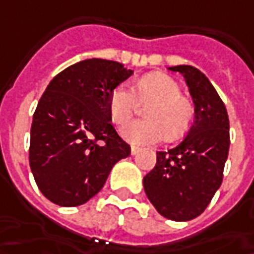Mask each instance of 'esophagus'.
<instances>
[{"mask_svg": "<svg viewBox=\"0 0 254 254\" xmlns=\"http://www.w3.org/2000/svg\"><path fill=\"white\" fill-rule=\"evenodd\" d=\"M139 150H140V149H139V147H136V146H132V147H130V153L133 154V156L139 153Z\"/></svg>", "mask_w": 254, "mask_h": 254, "instance_id": "34e87169", "label": "esophagus"}]
</instances>
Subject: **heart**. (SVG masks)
I'll return each instance as SVG.
<instances>
[{
	"label": "heart",
	"instance_id": "b5f03b06",
	"mask_svg": "<svg viewBox=\"0 0 254 254\" xmlns=\"http://www.w3.org/2000/svg\"><path fill=\"white\" fill-rule=\"evenodd\" d=\"M139 101L153 104L146 110L149 119L133 121L122 129V136L129 143L153 144L166 136L174 140L186 135L194 122V104L181 95L176 80L163 73L144 75L136 90L127 83L117 85L108 101L112 121L119 127L125 125L133 117Z\"/></svg>",
	"mask_w": 254,
	"mask_h": 254
}]
</instances>
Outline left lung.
<instances>
[{"label":"left lung","mask_w":254,"mask_h":254,"mask_svg":"<svg viewBox=\"0 0 254 254\" xmlns=\"http://www.w3.org/2000/svg\"><path fill=\"white\" fill-rule=\"evenodd\" d=\"M186 78L195 117L186 137L157 152L153 170L143 177L144 192L164 218L184 222L197 218L222 184L229 153V118L225 104L204 73L187 64L169 67Z\"/></svg>","instance_id":"left-lung-1"}]
</instances>
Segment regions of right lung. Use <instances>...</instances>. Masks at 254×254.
I'll return each mask as SVG.
<instances>
[{"label": "right lung", "instance_id": "add662e5", "mask_svg": "<svg viewBox=\"0 0 254 254\" xmlns=\"http://www.w3.org/2000/svg\"><path fill=\"white\" fill-rule=\"evenodd\" d=\"M133 74L124 64L87 59L50 81L33 114L29 164L40 192L60 206L85 204L112 167L130 154L111 125V91Z\"/></svg>", "mask_w": 254, "mask_h": 254}]
</instances>
